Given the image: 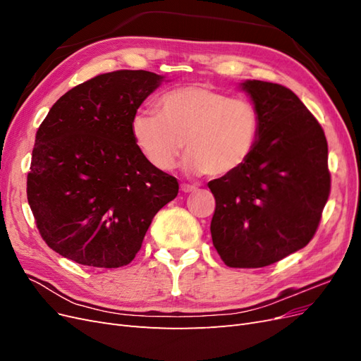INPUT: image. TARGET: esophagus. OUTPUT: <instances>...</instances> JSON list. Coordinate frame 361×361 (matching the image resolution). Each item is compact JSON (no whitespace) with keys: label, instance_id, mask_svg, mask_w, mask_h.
Segmentation results:
<instances>
[{"label":"esophagus","instance_id":"1","mask_svg":"<svg viewBox=\"0 0 361 361\" xmlns=\"http://www.w3.org/2000/svg\"><path fill=\"white\" fill-rule=\"evenodd\" d=\"M180 190L183 192H192V191L197 190V187H195V185H191V183H182L180 185Z\"/></svg>","mask_w":361,"mask_h":361}]
</instances>
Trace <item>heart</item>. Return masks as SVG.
Segmentation results:
<instances>
[{
  "label": "heart",
  "instance_id": "obj_1",
  "mask_svg": "<svg viewBox=\"0 0 361 361\" xmlns=\"http://www.w3.org/2000/svg\"><path fill=\"white\" fill-rule=\"evenodd\" d=\"M158 114L135 111L129 133L152 167L170 170L180 150H190L183 167L197 174L226 176L241 169L259 143L257 106L244 97L203 84L167 90L157 102Z\"/></svg>",
  "mask_w": 361,
  "mask_h": 361
}]
</instances>
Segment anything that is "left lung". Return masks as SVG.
Returning <instances> with one entry per match:
<instances>
[{
  "mask_svg": "<svg viewBox=\"0 0 361 361\" xmlns=\"http://www.w3.org/2000/svg\"><path fill=\"white\" fill-rule=\"evenodd\" d=\"M260 113L253 155L211 180L212 243L231 268H262L307 245L329 200L331 174L324 129L288 87L245 81Z\"/></svg>",
  "mask_w": 361,
  "mask_h": 361,
  "instance_id": "obj_1",
  "label": "left lung"
}]
</instances>
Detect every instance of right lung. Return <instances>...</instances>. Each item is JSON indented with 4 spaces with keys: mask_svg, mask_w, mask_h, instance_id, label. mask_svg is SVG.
Segmentation results:
<instances>
[{
    "mask_svg": "<svg viewBox=\"0 0 361 361\" xmlns=\"http://www.w3.org/2000/svg\"><path fill=\"white\" fill-rule=\"evenodd\" d=\"M162 76L114 71L73 87L37 129L27 197L43 241L76 264H130L178 179L135 147L129 120Z\"/></svg>",
    "mask_w": 361,
    "mask_h": 361,
    "instance_id": "add662e5",
    "label": "right lung"
}]
</instances>
